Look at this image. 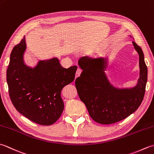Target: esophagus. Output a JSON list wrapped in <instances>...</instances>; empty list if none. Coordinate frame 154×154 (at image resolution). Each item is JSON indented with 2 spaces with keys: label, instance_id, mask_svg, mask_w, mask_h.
<instances>
[{
  "label": "esophagus",
  "instance_id": "34e87169",
  "mask_svg": "<svg viewBox=\"0 0 154 154\" xmlns=\"http://www.w3.org/2000/svg\"><path fill=\"white\" fill-rule=\"evenodd\" d=\"M81 71H81V69H79V68L77 69V70L76 71V73H75V78H77V77L80 76V75L81 73Z\"/></svg>",
  "mask_w": 154,
  "mask_h": 154
}]
</instances>
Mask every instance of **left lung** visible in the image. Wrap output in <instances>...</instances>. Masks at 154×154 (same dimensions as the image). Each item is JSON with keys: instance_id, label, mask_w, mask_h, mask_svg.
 I'll return each mask as SVG.
<instances>
[{"instance_id": "1", "label": "left lung", "mask_w": 154, "mask_h": 154, "mask_svg": "<svg viewBox=\"0 0 154 154\" xmlns=\"http://www.w3.org/2000/svg\"><path fill=\"white\" fill-rule=\"evenodd\" d=\"M139 54L140 78L131 89H116L110 84L104 73L106 60L103 58L82 57L78 61L83 71L75 80L81 100L85 104L90 116L102 124H113L134 112L144 97L148 69L141 48L132 42Z\"/></svg>"}]
</instances>
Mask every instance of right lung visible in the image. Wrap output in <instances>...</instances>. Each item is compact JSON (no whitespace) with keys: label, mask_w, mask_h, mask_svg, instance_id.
I'll return each instance as SVG.
<instances>
[{"label":"right lung","mask_w":154,"mask_h":154,"mask_svg":"<svg viewBox=\"0 0 154 154\" xmlns=\"http://www.w3.org/2000/svg\"><path fill=\"white\" fill-rule=\"evenodd\" d=\"M25 37L12 49L6 71L8 93L13 105L27 119L44 126L60 119L64 109L62 89L73 82L77 67L63 68L58 59L40 61L34 68L26 66L23 54Z\"/></svg>","instance_id":"add662e5"}]
</instances>
